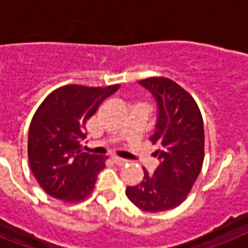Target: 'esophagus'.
I'll return each instance as SVG.
<instances>
[{"instance_id": "esophagus-1", "label": "esophagus", "mask_w": 248, "mask_h": 248, "mask_svg": "<svg viewBox=\"0 0 248 248\" xmlns=\"http://www.w3.org/2000/svg\"><path fill=\"white\" fill-rule=\"evenodd\" d=\"M112 161H113L116 165H124V164L127 163V160L124 159H121V157H117V156H112Z\"/></svg>"}]
</instances>
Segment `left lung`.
Masks as SVG:
<instances>
[{
  "label": "left lung",
  "mask_w": 248,
  "mask_h": 248,
  "mask_svg": "<svg viewBox=\"0 0 248 248\" xmlns=\"http://www.w3.org/2000/svg\"><path fill=\"white\" fill-rule=\"evenodd\" d=\"M139 84L156 102V122L150 140L159 165L145 170L141 183L126 194L137 208L156 213L178 207L198 178L204 159V128L198 106L190 94L168 78H149Z\"/></svg>",
  "instance_id": "8db88e82"
}]
</instances>
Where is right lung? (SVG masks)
I'll use <instances>...</instances> for the list:
<instances>
[{
	"label": "right lung",
	"instance_id": "right-lung-1",
	"mask_svg": "<svg viewBox=\"0 0 248 248\" xmlns=\"http://www.w3.org/2000/svg\"><path fill=\"white\" fill-rule=\"evenodd\" d=\"M118 88L120 85H65L37 108L29 128V163L49 195L73 203L92 193L107 157L80 150V142L87 137L85 122Z\"/></svg>",
	"mask_w": 248,
	"mask_h": 248
}]
</instances>
